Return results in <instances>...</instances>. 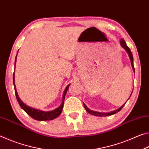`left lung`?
<instances>
[{"label":"left lung","mask_w":149,"mask_h":149,"mask_svg":"<svg viewBox=\"0 0 149 149\" xmlns=\"http://www.w3.org/2000/svg\"><path fill=\"white\" fill-rule=\"evenodd\" d=\"M120 43L122 45V46L124 48V49L126 50V51L127 52L128 54H129L130 58V60H131V62H132V67H133V70L135 71V68H134V65H133V55L132 52H131V50L130 49V48L127 46V45H126L125 41L123 39H121L120 40ZM126 103V102H125ZM84 107L85 108V110H87V112L89 113L90 114H92V115H94L96 116H110V115H112V114H114L116 113H117L122 110V108L123 107V106L125 105V104H123V106H122L120 108H118V109L114 111H112V112H109V113H102V112H95V111H93V110H91L89 109H88V108L85 106V104L84 103Z\"/></svg>","instance_id":"8db88e82"}]
</instances>
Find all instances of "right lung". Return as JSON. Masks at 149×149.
I'll use <instances>...</instances> for the list:
<instances>
[{
    "label": "right lung",
    "mask_w": 149,
    "mask_h": 149,
    "mask_svg": "<svg viewBox=\"0 0 149 149\" xmlns=\"http://www.w3.org/2000/svg\"><path fill=\"white\" fill-rule=\"evenodd\" d=\"M17 56V55H16ZM16 60H15V65H16ZM13 83H14V90H15V94H16V97L17 102H18L21 108L23 109L25 112H26L27 114L29 115L32 118L36 120H39V121H46V120H52L56 118V117L58 116L61 114L62 111L63 109V107H64V99H65V96L66 93L68 91V89L70 85H68V86L65 87V91L64 92V95H63V98H62V104L60 106V107L52 111H49V112H44V111H41L39 110H37L35 109V108H33L31 107H27V105H26L21 100L19 99V98L18 97V95H17V93L16 89V86H15V83H14V73L13 75Z\"/></svg>",
    "instance_id": "add662e5"
}]
</instances>
